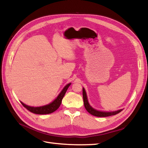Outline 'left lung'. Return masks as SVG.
I'll use <instances>...</instances> for the list:
<instances>
[{"label":"left lung","instance_id":"8db88e82","mask_svg":"<svg viewBox=\"0 0 148 148\" xmlns=\"http://www.w3.org/2000/svg\"><path fill=\"white\" fill-rule=\"evenodd\" d=\"M83 103H84V106L85 109L89 112L90 114L93 115V116H98V117H106L112 116V115H115L118 113H119L122 111V109L119 110V111H114V112H102V111H98L97 110L94 109L92 107H91L89 103H88L87 100V95H86V92L84 88H83Z\"/></svg>","mask_w":148,"mask_h":148}]
</instances>
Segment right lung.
<instances>
[{"mask_svg": "<svg viewBox=\"0 0 148 148\" xmlns=\"http://www.w3.org/2000/svg\"><path fill=\"white\" fill-rule=\"evenodd\" d=\"M70 85H71V83L67 84L65 87H64V88L60 92V95H58L57 98H56L54 101H52V103L48 105H47V106L38 107H34L26 106V105L24 104L23 102H21V103H22L23 106L25 107L26 109H27L28 111L33 112L34 114H47L52 113V112H54L59 108V107H60L64 96H65L66 90L68 89V88Z\"/></svg>", "mask_w": 148, "mask_h": 148, "instance_id": "obj_1", "label": "right lung"}]
</instances>
